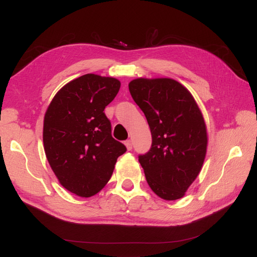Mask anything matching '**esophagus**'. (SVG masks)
<instances>
[{
  "label": "esophagus",
  "mask_w": 257,
  "mask_h": 257,
  "mask_svg": "<svg viewBox=\"0 0 257 257\" xmlns=\"http://www.w3.org/2000/svg\"><path fill=\"white\" fill-rule=\"evenodd\" d=\"M124 144H125L128 151H131L132 149H133V143H132V141H130V139H128V141H125V143H124Z\"/></svg>",
  "instance_id": "obj_1"
}]
</instances>
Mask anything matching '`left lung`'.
Returning <instances> with one entry per match:
<instances>
[{"mask_svg": "<svg viewBox=\"0 0 257 257\" xmlns=\"http://www.w3.org/2000/svg\"><path fill=\"white\" fill-rule=\"evenodd\" d=\"M128 89L151 131L150 150L138 155L147 182L163 199L181 198L206 157L203 114L191 93L174 79L138 78Z\"/></svg>", "mask_w": 257, "mask_h": 257, "instance_id": "obj_1", "label": "left lung"}]
</instances>
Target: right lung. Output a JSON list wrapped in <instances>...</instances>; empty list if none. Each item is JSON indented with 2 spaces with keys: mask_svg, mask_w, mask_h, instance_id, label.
I'll return each instance as SVG.
<instances>
[{
  "mask_svg": "<svg viewBox=\"0 0 257 257\" xmlns=\"http://www.w3.org/2000/svg\"><path fill=\"white\" fill-rule=\"evenodd\" d=\"M120 81L83 75L65 84L44 119L45 153L54 175L76 195L90 197L102 190L126 147L111 136L104 109L118 94Z\"/></svg>",
  "mask_w": 257,
  "mask_h": 257,
  "instance_id": "obj_1",
  "label": "right lung"
}]
</instances>
